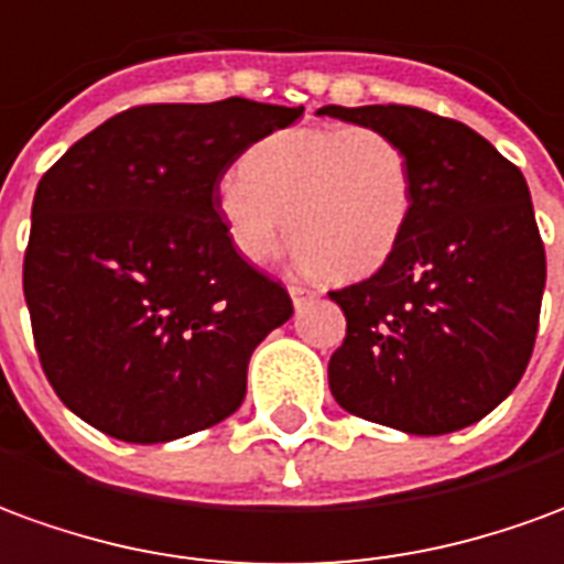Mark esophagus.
I'll return each mask as SVG.
<instances>
[{"instance_id": "34e87169", "label": "esophagus", "mask_w": 564, "mask_h": 564, "mask_svg": "<svg viewBox=\"0 0 564 564\" xmlns=\"http://www.w3.org/2000/svg\"><path fill=\"white\" fill-rule=\"evenodd\" d=\"M289 294H291V301H294V306H297V310H303L306 303H313L315 297H318V291L310 289V285H289Z\"/></svg>"}]
</instances>
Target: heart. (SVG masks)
<instances>
[{"label":"heart","instance_id":"heart-1","mask_svg":"<svg viewBox=\"0 0 564 564\" xmlns=\"http://www.w3.org/2000/svg\"><path fill=\"white\" fill-rule=\"evenodd\" d=\"M416 206L410 151L379 127H291L258 139L215 209L242 261L270 263L285 242L306 273L361 279L401 246Z\"/></svg>","mask_w":564,"mask_h":564}]
</instances>
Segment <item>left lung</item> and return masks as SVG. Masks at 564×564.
Wrapping results in <instances>:
<instances>
[{"instance_id": "8db88e82", "label": "left lung", "mask_w": 564, "mask_h": 564, "mask_svg": "<svg viewBox=\"0 0 564 564\" xmlns=\"http://www.w3.org/2000/svg\"><path fill=\"white\" fill-rule=\"evenodd\" d=\"M410 151L416 206L377 273L330 291L346 339L330 355L334 401L406 434L480 422L529 367L546 282L531 194L480 133L413 106H325Z\"/></svg>"}]
</instances>
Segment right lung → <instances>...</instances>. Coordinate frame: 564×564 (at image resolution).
Masks as SVG:
<instances>
[{
	"instance_id": "obj_1",
	"label": "right lung",
	"mask_w": 564,
	"mask_h": 564,
	"mask_svg": "<svg viewBox=\"0 0 564 564\" xmlns=\"http://www.w3.org/2000/svg\"><path fill=\"white\" fill-rule=\"evenodd\" d=\"M301 115L242 97L135 106L42 175L23 297L47 382L87 425L166 443L237 413L251 352L294 306L227 242L215 197Z\"/></svg>"
}]
</instances>
